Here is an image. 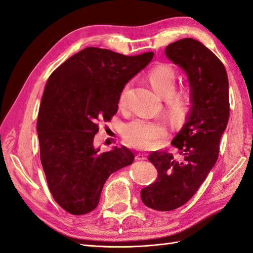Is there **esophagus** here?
Segmentation results:
<instances>
[{
  "instance_id": "34e87169",
  "label": "esophagus",
  "mask_w": 253,
  "mask_h": 253,
  "mask_svg": "<svg viewBox=\"0 0 253 253\" xmlns=\"http://www.w3.org/2000/svg\"><path fill=\"white\" fill-rule=\"evenodd\" d=\"M136 160L142 161V160H147V154L146 153H138L136 155Z\"/></svg>"
}]
</instances>
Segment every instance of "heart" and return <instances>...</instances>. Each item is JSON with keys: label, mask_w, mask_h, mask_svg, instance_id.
Segmentation results:
<instances>
[{"label": "heart", "mask_w": 253, "mask_h": 253, "mask_svg": "<svg viewBox=\"0 0 253 253\" xmlns=\"http://www.w3.org/2000/svg\"><path fill=\"white\" fill-rule=\"evenodd\" d=\"M148 78L158 93L168 96L166 105L171 115L174 117H180L186 114L190 106V98L185 91L174 92L177 84V73L170 64L161 63L155 65L149 71ZM127 92L128 85L123 89L121 93V105L125 104ZM168 124L162 118H154V120L137 118L125 126L124 138L130 147L148 149L162 140L168 135Z\"/></svg>", "instance_id": "1"}]
</instances>
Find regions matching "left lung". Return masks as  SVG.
Segmentation results:
<instances>
[{
	"label": "left lung",
	"mask_w": 253,
	"mask_h": 253,
	"mask_svg": "<svg viewBox=\"0 0 253 253\" xmlns=\"http://www.w3.org/2000/svg\"><path fill=\"white\" fill-rule=\"evenodd\" d=\"M165 54L187 73L192 105L186 124L171 141L178 158L166 151L149 155L158 177L141 190V200L157 211L184 206L198 191L216 163L229 118L227 73L211 50L185 38L166 46Z\"/></svg>",
	"instance_id": "obj_1"
}]
</instances>
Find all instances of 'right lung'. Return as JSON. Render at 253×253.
Returning <instances> with one entry per match:
<instances>
[{"label":"right lung","mask_w":253,"mask_h":253,"mask_svg":"<svg viewBox=\"0 0 253 253\" xmlns=\"http://www.w3.org/2000/svg\"><path fill=\"white\" fill-rule=\"evenodd\" d=\"M153 52L126 56L85 47L58 66L42 95L37 131L40 159L54 200L84 215L96 208L109 176L135 159L129 149L93 147L99 122L117 113L125 84L151 62Z\"/></svg>","instance_id":"obj_1"}]
</instances>
